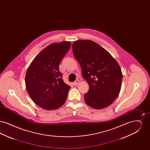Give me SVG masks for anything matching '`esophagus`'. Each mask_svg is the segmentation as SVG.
I'll return each mask as SVG.
<instances>
[{"label":"esophagus","instance_id":"1","mask_svg":"<svg viewBox=\"0 0 150 150\" xmlns=\"http://www.w3.org/2000/svg\"><path fill=\"white\" fill-rule=\"evenodd\" d=\"M80 83V80H75L74 82V86H78L79 84Z\"/></svg>","mask_w":150,"mask_h":150}]
</instances>
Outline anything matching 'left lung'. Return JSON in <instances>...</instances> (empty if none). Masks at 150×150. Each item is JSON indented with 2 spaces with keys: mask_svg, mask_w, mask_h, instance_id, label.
<instances>
[{
  "mask_svg": "<svg viewBox=\"0 0 150 150\" xmlns=\"http://www.w3.org/2000/svg\"><path fill=\"white\" fill-rule=\"evenodd\" d=\"M72 48L89 86L84 96L86 103L97 110L108 107L120 92L122 74L119 64L107 50L92 40L75 41Z\"/></svg>",
  "mask_w": 150,
  "mask_h": 150,
  "instance_id": "1",
  "label": "left lung"
}]
</instances>
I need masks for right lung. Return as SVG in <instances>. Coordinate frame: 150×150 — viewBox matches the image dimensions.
<instances>
[{
    "instance_id": "add662e5",
    "label": "right lung",
    "mask_w": 150,
    "mask_h": 150,
    "mask_svg": "<svg viewBox=\"0 0 150 150\" xmlns=\"http://www.w3.org/2000/svg\"><path fill=\"white\" fill-rule=\"evenodd\" d=\"M71 47L70 42L50 44L40 51L28 68L25 85L30 97L47 110L61 107L70 86L64 83L59 65Z\"/></svg>"
}]
</instances>
